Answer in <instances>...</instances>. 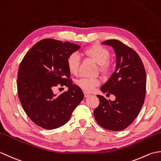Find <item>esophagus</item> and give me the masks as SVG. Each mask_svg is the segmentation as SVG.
I'll list each match as a JSON object with an SVG mask.
<instances>
[{
  "label": "esophagus",
  "mask_w": 161,
  "mask_h": 161,
  "mask_svg": "<svg viewBox=\"0 0 161 161\" xmlns=\"http://www.w3.org/2000/svg\"><path fill=\"white\" fill-rule=\"evenodd\" d=\"M84 97H87L89 96V95H91V94L89 93H88V92H86V91H84Z\"/></svg>",
  "instance_id": "34e87169"
}]
</instances>
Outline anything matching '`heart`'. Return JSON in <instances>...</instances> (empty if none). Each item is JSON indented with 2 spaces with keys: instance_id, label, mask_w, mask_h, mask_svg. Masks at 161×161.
Segmentation results:
<instances>
[{
  "instance_id": "1",
  "label": "heart",
  "mask_w": 161,
  "mask_h": 161,
  "mask_svg": "<svg viewBox=\"0 0 161 161\" xmlns=\"http://www.w3.org/2000/svg\"><path fill=\"white\" fill-rule=\"evenodd\" d=\"M84 54L98 64L99 69L102 74H107L111 70V62L109 60L110 52L105 47L100 45L91 46L84 50ZM66 64L71 74L74 75L78 74L80 60L76 53H72L68 57ZM99 84L100 81L96 78L83 77L77 81L79 87L88 92L93 91Z\"/></svg>"
}]
</instances>
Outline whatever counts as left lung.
<instances>
[{
  "label": "left lung",
  "mask_w": 161,
  "mask_h": 161,
  "mask_svg": "<svg viewBox=\"0 0 161 161\" xmlns=\"http://www.w3.org/2000/svg\"><path fill=\"white\" fill-rule=\"evenodd\" d=\"M116 54V68L110 78L100 88L103 93L115 96L114 101L97 96L100 104L93 115L98 125L111 131H121L137 117L145 101L146 73L138 54L131 47L116 39L104 41Z\"/></svg>",
  "instance_id": "1"
}]
</instances>
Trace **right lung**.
Here are the masks:
<instances>
[{"mask_svg": "<svg viewBox=\"0 0 161 161\" xmlns=\"http://www.w3.org/2000/svg\"><path fill=\"white\" fill-rule=\"evenodd\" d=\"M80 46L45 39L34 45L20 64L17 89L24 111L31 120L46 129L59 128L69 120L84 95L70 79L66 61ZM58 84L69 88L53 93Z\"/></svg>", "mask_w": 161, "mask_h": 161, "instance_id": "1", "label": "right lung"}]
</instances>
